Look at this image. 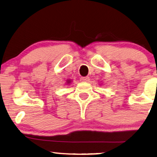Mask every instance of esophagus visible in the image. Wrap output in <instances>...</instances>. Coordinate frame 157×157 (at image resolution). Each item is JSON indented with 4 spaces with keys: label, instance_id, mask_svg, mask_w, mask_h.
<instances>
[{
    "label": "esophagus",
    "instance_id": "obj_1",
    "mask_svg": "<svg viewBox=\"0 0 157 157\" xmlns=\"http://www.w3.org/2000/svg\"><path fill=\"white\" fill-rule=\"evenodd\" d=\"M90 80V78L88 77H82L80 78V81L82 82H88Z\"/></svg>",
    "mask_w": 157,
    "mask_h": 157
}]
</instances>
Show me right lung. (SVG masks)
I'll return each instance as SVG.
<instances>
[{"instance_id": "right-lung-1", "label": "right lung", "mask_w": 157, "mask_h": 157, "mask_svg": "<svg viewBox=\"0 0 157 157\" xmlns=\"http://www.w3.org/2000/svg\"><path fill=\"white\" fill-rule=\"evenodd\" d=\"M71 82H70V80H67V84H69V83H70Z\"/></svg>"}]
</instances>
